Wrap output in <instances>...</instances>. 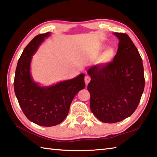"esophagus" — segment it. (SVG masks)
<instances>
[{
  "label": "esophagus",
  "instance_id": "1",
  "mask_svg": "<svg viewBox=\"0 0 157 157\" xmlns=\"http://www.w3.org/2000/svg\"><path fill=\"white\" fill-rule=\"evenodd\" d=\"M90 80H91L90 76L88 75H85V78H84V82H85L86 85H87L89 82H90Z\"/></svg>",
  "mask_w": 157,
  "mask_h": 157
}]
</instances>
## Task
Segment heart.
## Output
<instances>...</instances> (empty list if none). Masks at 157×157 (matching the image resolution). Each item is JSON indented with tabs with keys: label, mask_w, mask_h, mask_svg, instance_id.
<instances>
[{
	"label": "heart",
	"mask_w": 157,
	"mask_h": 157,
	"mask_svg": "<svg viewBox=\"0 0 157 157\" xmlns=\"http://www.w3.org/2000/svg\"><path fill=\"white\" fill-rule=\"evenodd\" d=\"M113 56V51L112 49H108L102 56L101 61L103 63H107L110 61Z\"/></svg>",
	"instance_id": "1"
}]
</instances>
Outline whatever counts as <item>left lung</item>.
<instances>
[{
  "instance_id": "8db88e82",
  "label": "left lung",
  "mask_w": 157,
  "mask_h": 157,
  "mask_svg": "<svg viewBox=\"0 0 157 157\" xmlns=\"http://www.w3.org/2000/svg\"><path fill=\"white\" fill-rule=\"evenodd\" d=\"M119 40L113 61L91 67L90 108L99 120L119 122L136 110L145 88L143 60L126 33H114Z\"/></svg>"
}]
</instances>
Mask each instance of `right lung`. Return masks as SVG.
I'll return each instance as SVG.
<instances>
[{"mask_svg": "<svg viewBox=\"0 0 157 157\" xmlns=\"http://www.w3.org/2000/svg\"><path fill=\"white\" fill-rule=\"evenodd\" d=\"M49 36V32L38 35L25 47L17 63L14 81V93L25 116L43 126L61 123L68 115L75 96L85 87L83 73L50 86H40L33 81L30 73L32 56Z\"/></svg>", "mask_w": 157, "mask_h": 157, "instance_id": "1", "label": "right lung"}]
</instances>
